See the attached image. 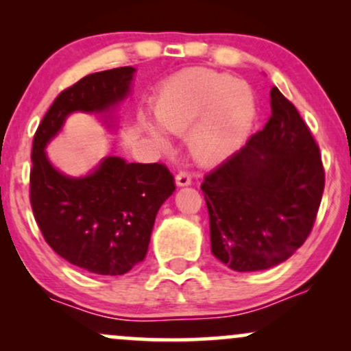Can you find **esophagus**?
I'll use <instances>...</instances> for the list:
<instances>
[{
  "mask_svg": "<svg viewBox=\"0 0 351 351\" xmlns=\"http://www.w3.org/2000/svg\"><path fill=\"white\" fill-rule=\"evenodd\" d=\"M175 180L178 186H188V184H191V175L188 171H180Z\"/></svg>",
  "mask_w": 351,
  "mask_h": 351,
  "instance_id": "34e87169",
  "label": "esophagus"
}]
</instances>
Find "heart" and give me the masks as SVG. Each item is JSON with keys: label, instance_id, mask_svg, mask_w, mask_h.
Returning a JSON list of instances; mask_svg holds the SVG:
<instances>
[{"label": "heart", "instance_id": "b5f03b06", "mask_svg": "<svg viewBox=\"0 0 351 351\" xmlns=\"http://www.w3.org/2000/svg\"><path fill=\"white\" fill-rule=\"evenodd\" d=\"M155 117L171 134L188 135V147L201 163H217L236 150L254 119L251 88L241 80L209 69H186L160 87ZM153 138L167 147L165 136L148 125Z\"/></svg>", "mask_w": 351, "mask_h": 351}]
</instances>
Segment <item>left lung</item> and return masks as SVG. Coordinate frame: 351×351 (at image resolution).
<instances>
[{
  "label": "left lung",
  "instance_id": "8db88e82",
  "mask_svg": "<svg viewBox=\"0 0 351 351\" xmlns=\"http://www.w3.org/2000/svg\"><path fill=\"white\" fill-rule=\"evenodd\" d=\"M271 112L263 130L201 183L211 251L237 272L289 259L312 232L324 195L320 148L277 87L271 88Z\"/></svg>",
  "mask_w": 351,
  "mask_h": 351
}]
</instances>
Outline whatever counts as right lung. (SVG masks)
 Returning a JSON list of instances; mask_svg holds the SVG:
<instances>
[{"label": "right lung", "mask_w": 351, "mask_h": 351, "mask_svg": "<svg viewBox=\"0 0 351 351\" xmlns=\"http://www.w3.org/2000/svg\"><path fill=\"white\" fill-rule=\"evenodd\" d=\"M134 67L95 72L64 88L34 134L29 199L46 243L67 263L99 276H123L147 256L156 213L175 191L163 163L108 156L86 178L52 168L44 147L75 110L104 112L128 92Z\"/></svg>", "instance_id": "right-lung-1"}]
</instances>
